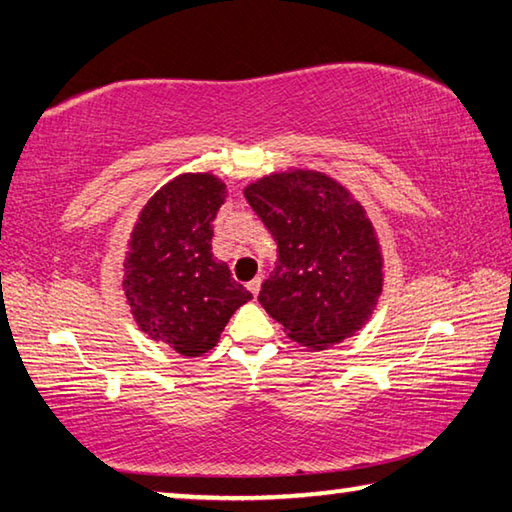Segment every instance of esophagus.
<instances>
[{"label":"esophagus","instance_id":"obj_1","mask_svg":"<svg viewBox=\"0 0 512 512\" xmlns=\"http://www.w3.org/2000/svg\"><path fill=\"white\" fill-rule=\"evenodd\" d=\"M259 287H262V277H255V280L248 282V291L253 293V296H257L259 293Z\"/></svg>","mask_w":512,"mask_h":512}]
</instances>
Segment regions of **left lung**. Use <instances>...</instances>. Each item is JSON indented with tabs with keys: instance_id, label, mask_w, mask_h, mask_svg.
<instances>
[{
	"instance_id": "obj_1",
	"label": "left lung",
	"mask_w": 512,
	"mask_h": 512,
	"mask_svg": "<svg viewBox=\"0 0 512 512\" xmlns=\"http://www.w3.org/2000/svg\"><path fill=\"white\" fill-rule=\"evenodd\" d=\"M246 201L277 244L259 305L293 341L323 350L370 318L381 293V253L363 207L325 173H273Z\"/></svg>"
}]
</instances>
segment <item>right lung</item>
Instances as JSON below:
<instances>
[{"mask_svg": "<svg viewBox=\"0 0 512 512\" xmlns=\"http://www.w3.org/2000/svg\"><path fill=\"white\" fill-rule=\"evenodd\" d=\"M225 185L210 173H185L144 205L128 241L124 289L146 334L183 357L219 343L230 316L253 298L212 253Z\"/></svg>", "mask_w": 512, "mask_h": 512, "instance_id": "obj_1", "label": "right lung"}]
</instances>
